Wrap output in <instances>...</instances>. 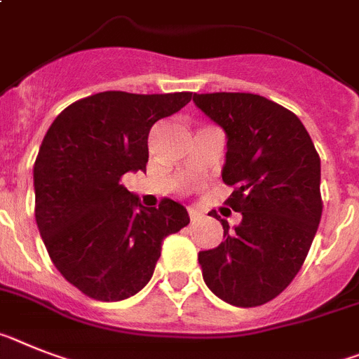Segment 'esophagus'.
I'll list each match as a JSON object with an SVG mask.
<instances>
[{
    "mask_svg": "<svg viewBox=\"0 0 359 359\" xmlns=\"http://www.w3.org/2000/svg\"><path fill=\"white\" fill-rule=\"evenodd\" d=\"M188 213H189V221H191V222H195L197 219H201V217H203V213L198 212V210H194V208H191Z\"/></svg>",
    "mask_w": 359,
    "mask_h": 359,
    "instance_id": "1",
    "label": "esophagus"
}]
</instances>
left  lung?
<instances>
[{
	"instance_id": "left-lung-1",
	"label": "left lung",
	"mask_w": 359,
	"mask_h": 359,
	"mask_svg": "<svg viewBox=\"0 0 359 359\" xmlns=\"http://www.w3.org/2000/svg\"><path fill=\"white\" fill-rule=\"evenodd\" d=\"M198 109L226 131V206L243 215L224 241L198 252L208 288L233 306H259L297 276L318 231L321 162L309 131L287 107L252 93L194 95ZM213 217L217 213L213 212Z\"/></svg>"
}]
</instances>
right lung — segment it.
<instances>
[{"label":"right lung","instance_id":"1","mask_svg":"<svg viewBox=\"0 0 359 359\" xmlns=\"http://www.w3.org/2000/svg\"><path fill=\"white\" fill-rule=\"evenodd\" d=\"M189 100L191 93H96L65 107L43 137L36 224L56 270L87 297L135 296L151 279L162 241L189 224L171 198L137 212L138 197L120 184L128 171H146L153 123Z\"/></svg>","mask_w":359,"mask_h":359}]
</instances>
